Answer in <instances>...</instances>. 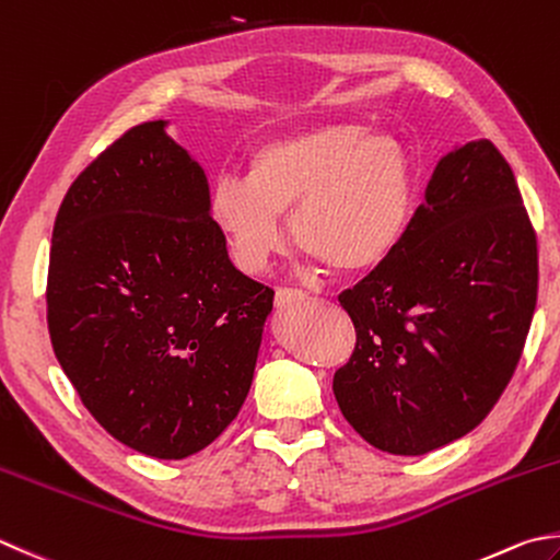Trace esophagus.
I'll return each instance as SVG.
<instances>
[{
	"instance_id": "34e87169",
	"label": "esophagus",
	"mask_w": 560,
	"mask_h": 560,
	"mask_svg": "<svg viewBox=\"0 0 560 560\" xmlns=\"http://www.w3.org/2000/svg\"><path fill=\"white\" fill-rule=\"evenodd\" d=\"M307 300V292L302 290H292V288H280L276 292V307L284 310V307H292V304H300Z\"/></svg>"
}]
</instances>
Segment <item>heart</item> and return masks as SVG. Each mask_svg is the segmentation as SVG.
Segmentation results:
<instances>
[{
    "label": "heart",
    "instance_id": "b5f03b06",
    "mask_svg": "<svg viewBox=\"0 0 560 560\" xmlns=\"http://www.w3.org/2000/svg\"><path fill=\"white\" fill-rule=\"evenodd\" d=\"M207 212L246 272H262L282 250L280 217L316 266L371 272L405 244L415 212V161L402 139L361 124H319L262 141L246 180L221 175Z\"/></svg>",
    "mask_w": 560,
    "mask_h": 560
}]
</instances>
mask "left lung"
<instances>
[{
	"instance_id": "1",
	"label": "left lung",
	"mask_w": 560,
	"mask_h": 560,
	"mask_svg": "<svg viewBox=\"0 0 560 560\" xmlns=\"http://www.w3.org/2000/svg\"><path fill=\"white\" fill-rule=\"evenodd\" d=\"M539 290L520 187L490 141L444 155L405 244L339 302L355 326L334 395L368 444L424 456L466 436L514 375Z\"/></svg>"
}]
</instances>
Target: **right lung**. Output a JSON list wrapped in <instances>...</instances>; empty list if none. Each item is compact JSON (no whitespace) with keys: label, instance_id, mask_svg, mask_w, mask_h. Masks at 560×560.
Returning a JSON list of instances; mask_svg holds the SVG:
<instances>
[{"label":"right lung","instance_id":"obj_1","mask_svg":"<svg viewBox=\"0 0 560 560\" xmlns=\"http://www.w3.org/2000/svg\"><path fill=\"white\" fill-rule=\"evenodd\" d=\"M165 126H133L70 185L46 302L90 415L124 446L180 460L236 419L276 292L234 268L202 165Z\"/></svg>","mask_w":560,"mask_h":560}]
</instances>
